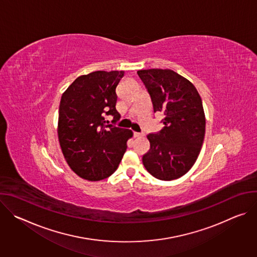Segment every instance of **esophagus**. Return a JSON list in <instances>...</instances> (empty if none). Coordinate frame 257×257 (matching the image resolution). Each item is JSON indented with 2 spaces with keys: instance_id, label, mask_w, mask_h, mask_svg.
Segmentation results:
<instances>
[{
  "instance_id": "obj_1",
  "label": "esophagus",
  "mask_w": 257,
  "mask_h": 257,
  "mask_svg": "<svg viewBox=\"0 0 257 257\" xmlns=\"http://www.w3.org/2000/svg\"><path fill=\"white\" fill-rule=\"evenodd\" d=\"M133 135H134V137H141V136H143V134L140 133V132H134Z\"/></svg>"
}]
</instances>
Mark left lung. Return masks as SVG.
Here are the masks:
<instances>
[{
  "label": "left lung",
  "mask_w": 257,
  "mask_h": 257,
  "mask_svg": "<svg viewBox=\"0 0 257 257\" xmlns=\"http://www.w3.org/2000/svg\"><path fill=\"white\" fill-rule=\"evenodd\" d=\"M137 74L152 98L155 113L165 116V127L148 135L151 150L142 157V163L157 179H178L192 168L203 143L201 97L189 80L173 70H140Z\"/></svg>",
  "instance_id": "1"
}]
</instances>
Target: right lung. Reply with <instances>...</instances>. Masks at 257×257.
<instances>
[{
  "label": "right lung",
  "mask_w": 257,
  "mask_h": 257,
  "mask_svg": "<svg viewBox=\"0 0 257 257\" xmlns=\"http://www.w3.org/2000/svg\"><path fill=\"white\" fill-rule=\"evenodd\" d=\"M123 71H95L75 79L63 93L58 135L63 155L78 176L99 181L111 176L127 150L133 133L116 126L117 86ZM112 116V124L105 117Z\"/></svg>",
  "instance_id": "1"
}]
</instances>
